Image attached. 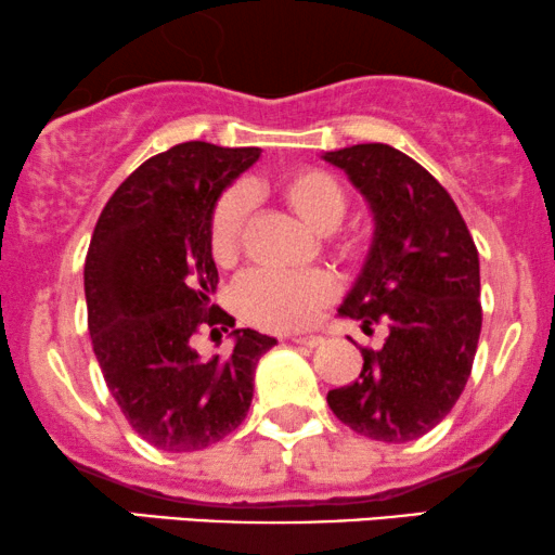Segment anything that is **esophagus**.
Here are the masks:
<instances>
[{
	"mask_svg": "<svg viewBox=\"0 0 555 555\" xmlns=\"http://www.w3.org/2000/svg\"><path fill=\"white\" fill-rule=\"evenodd\" d=\"M291 341H293V344H300V347H308V349H313V347H319V344H323L321 336H315V334L291 336Z\"/></svg>",
	"mask_w": 555,
	"mask_h": 555,
	"instance_id": "34e87169",
	"label": "esophagus"
}]
</instances>
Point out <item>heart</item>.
<instances>
[{
  "instance_id": "b5f03b06",
  "label": "heart",
  "mask_w": 555,
  "mask_h": 555,
  "mask_svg": "<svg viewBox=\"0 0 555 555\" xmlns=\"http://www.w3.org/2000/svg\"><path fill=\"white\" fill-rule=\"evenodd\" d=\"M247 196H270L298 216L313 234L326 236L341 227L349 211V191L331 172L321 168H298L270 183H249L247 191L232 189L216 201L208 247L214 260L229 264L242 249L247 229ZM370 242L362 234H344L334 242L341 260H359ZM334 285L321 272L308 275H275L268 270L247 272L234 287V304L249 323L270 331H295L313 321V315L328 304Z\"/></svg>"
}]
</instances>
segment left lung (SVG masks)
<instances>
[{
    "instance_id": "1",
    "label": "left lung",
    "mask_w": 555,
    "mask_h": 555,
    "mask_svg": "<svg viewBox=\"0 0 555 555\" xmlns=\"http://www.w3.org/2000/svg\"><path fill=\"white\" fill-rule=\"evenodd\" d=\"M349 176L374 216L370 255L341 315L372 331L357 383L328 392V408L359 436L405 443L436 428L472 374L481 331L479 251L449 191L383 142L323 153Z\"/></svg>"
}]
</instances>
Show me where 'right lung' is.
<instances>
[{"label": "right lung", "instance_id": "add662e5", "mask_svg": "<svg viewBox=\"0 0 555 555\" xmlns=\"http://www.w3.org/2000/svg\"><path fill=\"white\" fill-rule=\"evenodd\" d=\"M260 153L198 140L165 150L114 191L93 229L83 264L93 354L129 426L160 451H201L232 434L247 418L257 362L278 344L235 328L227 358L190 347L201 325L234 327L211 306L208 224Z\"/></svg>", "mask_w": 555, "mask_h": 555}]
</instances>
